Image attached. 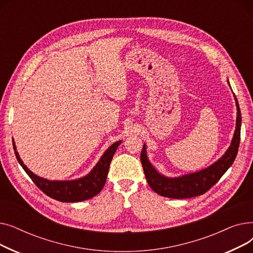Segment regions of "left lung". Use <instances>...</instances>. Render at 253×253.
<instances>
[{"label": "left lung", "instance_id": "1", "mask_svg": "<svg viewBox=\"0 0 253 253\" xmlns=\"http://www.w3.org/2000/svg\"><path fill=\"white\" fill-rule=\"evenodd\" d=\"M235 100L237 104V122L231 147L217 162L206 169L195 172L192 174L183 175L181 177H165L159 174L149 162L147 152H145V145L143 144L140 154V161L143 167L145 178H147L149 185L154 192L161 196L173 199L192 198L205 194L220 179V177L225 173V171L234 163L238 154L239 144H240L241 112L236 96Z\"/></svg>", "mask_w": 253, "mask_h": 253}]
</instances>
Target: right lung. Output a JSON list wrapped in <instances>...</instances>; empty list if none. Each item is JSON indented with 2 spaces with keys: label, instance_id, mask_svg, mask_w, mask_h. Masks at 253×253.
I'll use <instances>...</instances> for the list:
<instances>
[{
  "label": "right lung",
  "instance_id": "right-lung-1",
  "mask_svg": "<svg viewBox=\"0 0 253 253\" xmlns=\"http://www.w3.org/2000/svg\"><path fill=\"white\" fill-rule=\"evenodd\" d=\"M120 143H121V140L115 142L105 151L99 162L87 176L70 181H51L37 176L21 161L16 152L14 141H13V148H14V153L19 164L44 194L61 202H80L96 196L102 190L106 176H108L111 161Z\"/></svg>",
  "mask_w": 253,
  "mask_h": 253
}]
</instances>
